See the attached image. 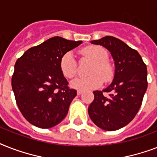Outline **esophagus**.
I'll return each mask as SVG.
<instances>
[{
  "instance_id": "obj_1",
  "label": "esophagus",
  "mask_w": 157,
  "mask_h": 157,
  "mask_svg": "<svg viewBox=\"0 0 157 157\" xmlns=\"http://www.w3.org/2000/svg\"><path fill=\"white\" fill-rule=\"evenodd\" d=\"M82 92H83L82 90H77V92H76V93H77V95H81V94H82Z\"/></svg>"
}]
</instances>
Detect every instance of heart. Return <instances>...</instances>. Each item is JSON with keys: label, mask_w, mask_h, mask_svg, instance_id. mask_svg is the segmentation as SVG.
Segmentation results:
<instances>
[{"label": "heart", "mask_w": 157, "mask_h": 157, "mask_svg": "<svg viewBox=\"0 0 157 157\" xmlns=\"http://www.w3.org/2000/svg\"><path fill=\"white\" fill-rule=\"evenodd\" d=\"M81 54L87 57L94 63L90 71V76L78 77L71 82V86L74 89L81 90H89L98 88L105 81L111 80L113 75V69L107 61V53L103 48L98 45H89L81 50ZM59 67L65 77L72 78L76 74V59L71 51L66 52L60 59Z\"/></svg>", "instance_id": "heart-1"}]
</instances>
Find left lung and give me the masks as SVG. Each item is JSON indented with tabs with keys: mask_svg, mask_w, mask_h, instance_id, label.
<instances>
[{
	"mask_svg": "<svg viewBox=\"0 0 157 157\" xmlns=\"http://www.w3.org/2000/svg\"><path fill=\"white\" fill-rule=\"evenodd\" d=\"M90 43L111 53L115 73L107 88L93 92L94 99L89 106V116L103 130H117L129 124L141 107L147 88V66L136 50L117 38L107 36ZM103 92L111 94L105 97Z\"/></svg>",
	"mask_w": 157,
	"mask_h": 157,
	"instance_id": "1",
	"label": "left lung"
}]
</instances>
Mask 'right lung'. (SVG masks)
I'll list each match as a JSON object with an SVG mask.
<instances>
[{"label": "right lung", "instance_id": "obj_1", "mask_svg": "<svg viewBox=\"0 0 157 157\" xmlns=\"http://www.w3.org/2000/svg\"><path fill=\"white\" fill-rule=\"evenodd\" d=\"M81 43L54 36L30 48L16 61L12 89L18 109L33 125L49 129L66 117L76 90L67 87L59 61Z\"/></svg>", "mask_w": 157, "mask_h": 157}]
</instances>
